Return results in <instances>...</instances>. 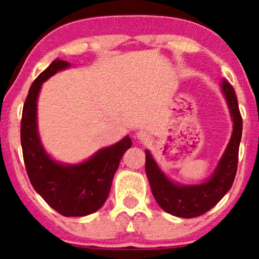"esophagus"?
<instances>
[{
	"mask_svg": "<svg viewBox=\"0 0 259 259\" xmlns=\"http://www.w3.org/2000/svg\"><path fill=\"white\" fill-rule=\"evenodd\" d=\"M136 138H138V140H140L141 142H145L147 141L150 135H148V133L145 132V130H140V132L136 133Z\"/></svg>",
	"mask_w": 259,
	"mask_h": 259,
	"instance_id": "obj_1",
	"label": "esophagus"
}]
</instances>
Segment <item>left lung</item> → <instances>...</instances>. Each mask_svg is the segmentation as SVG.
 <instances>
[{"mask_svg":"<svg viewBox=\"0 0 259 259\" xmlns=\"http://www.w3.org/2000/svg\"><path fill=\"white\" fill-rule=\"evenodd\" d=\"M234 121V132L225 153L212 177L201 185L180 186L167 179L146 151V174L157 203L163 210L181 218H195L208 212L233 186L239 162V147L242 135V118L234 88L227 80L222 82Z\"/></svg>","mask_w":259,"mask_h":259,"instance_id":"left-lung-1","label":"left lung"}]
</instances>
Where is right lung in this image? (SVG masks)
Listing matches in <instances>:
<instances>
[{"label": "right lung", "mask_w": 259, "mask_h": 259, "mask_svg": "<svg viewBox=\"0 0 259 259\" xmlns=\"http://www.w3.org/2000/svg\"><path fill=\"white\" fill-rule=\"evenodd\" d=\"M67 67H69L68 62L55 59L31 84L23 107L20 142L26 173L37 194L59 214L82 217L103 206L111 190L113 175L123 154L132 146V140L126 136L78 165L59 164L47 156L36 126L38 91L45 80Z\"/></svg>", "instance_id": "obj_1"}]
</instances>
